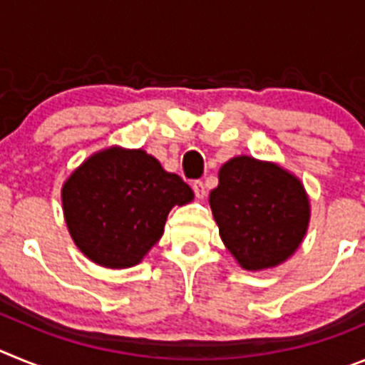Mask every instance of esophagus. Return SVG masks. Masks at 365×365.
I'll list each match as a JSON object with an SVG mask.
<instances>
[{"label":"esophagus","mask_w":365,"mask_h":365,"mask_svg":"<svg viewBox=\"0 0 365 365\" xmlns=\"http://www.w3.org/2000/svg\"><path fill=\"white\" fill-rule=\"evenodd\" d=\"M192 188L199 199H202L206 195V188H205V182H202V180H193Z\"/></svg>","instance_id":"obj_1"}]
</instances>
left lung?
Here are the masks:
<instances>
[{"mask_svg":"<svg viewBox=\"0 0 365 365\" xmlns=\"http://www.w3.org/2000/svg\"><path fill=\"white\" fill-rule=\"evenodd\" d=\"M210 208L222 243L245 270L270 269L289 259L311 217L302 180L248 155L222 164Z\"/></svg>","mask_w":365,"mask_h":365,"instance_id":"left-lung-1","label":"left lung"}]
</instances>
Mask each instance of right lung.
<instances>
[{
    "label": "right lung",
    "mask_w": 365,
    "mask_h": 365,
    "mask_svg": "<svg viewBox=\"0 0 365 365\" xmlns=\"http://www.w3.org/2000/svg\"><path fill=\"white\" fill-rule=\"evenodd\" d=\"M192 199V188L155 157L118 146L91 155L62 186L74 245L108 269L140 263L160 240L170 210Z\"/></svg>",
    "instance_id": "obj_1"
}]
</instances>
